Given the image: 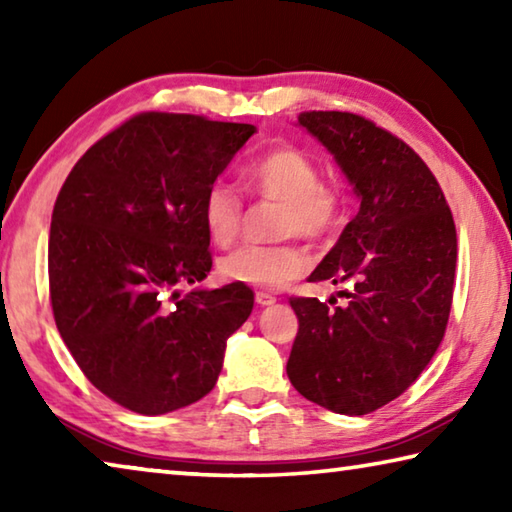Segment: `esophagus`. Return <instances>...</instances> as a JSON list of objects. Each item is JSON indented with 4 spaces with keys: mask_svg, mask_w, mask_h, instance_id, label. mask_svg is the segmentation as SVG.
<instances>
[{
    "mask_svg": "<svg viewBox=\"0 0 512 512\" xmlns=\"http://www.w3.org/2000/svg\"><path fill=\"white\" fill-rule=\"evenodd\" d=\"M255 302L259 307H268V305H273L275 302V298L271 296V293H264V291H257L255 293Z\"/></svg>",
    "mask_w": 512,
    "mask_h": 512,
    "instance_id": "34e87169",
    "label": "esophagus"
}]
</instances>
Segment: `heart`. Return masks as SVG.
I'll use <instances>...</instances> for the list:
<instances>
[{"instance_id":"heart-1","label":"heart","mask_w":512,"mask_h":512,"mask_svg":"<svg viewBox=\"0 0 512 512\" xmlns=\"http://www.w3.org/2000/svg\"><path fill=\"white\" fill-rule=\"evenodd\" d=\"M241 180L248 192L284 207L277 225L280 237L298 235L318 241L339 225L343 192L320 180L316 160L298 146H273L246 164ZM201 216L214 246L235 244L244 216L237 189L228 180H214L203 196ZM307 268L309 255L300 246H246L221 259L219 275L225 282L275 291L287 287Z\"/></svg>"}]
</instances>
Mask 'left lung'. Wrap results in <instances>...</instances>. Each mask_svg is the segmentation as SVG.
<instances>
[{
  "label": "left lung",
  "mask_w": 512,
  "mask_h": 512,
  "mask_svg": "<svg viewBox=\"0 0 512 512\" xmlns=\"http://www.w3.org/2000/svg\"><path fill=\"white\" fill-rule=\"evenodd\" d=\"M298 124L334 155L359 212L311 282L352 284L348 305L291 298L298 334L287 375L309 402L366 415L409 388L445 336L456 228L443 189L400 137L352 112H302Z\"/></svg>",
  "instance_id": "left-lung-1"
}]
</instances>
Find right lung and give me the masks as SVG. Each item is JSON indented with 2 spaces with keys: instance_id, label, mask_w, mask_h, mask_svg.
Returning <instances> with one entry per match:
<instances>
[{
  "instance_id": "obj_1",
  "label": "right lung",
  "mask_w": 512,
  "mask_h": 512,
  "mask_svg": "<svg viewBox=\"0 0 512 512\" xmlns=\"http://www.w3.org/2000/svg\"><path fill=\"white\" fill-rule=\"evenodd\" d=\"M255 131L142 112L90 146L60 189L49 232L56 327L83 375L126 409L162 415L205 397L253 311L244 284L178 287L210 273L203 196Z\"/></svg>"
}]
</instances>
